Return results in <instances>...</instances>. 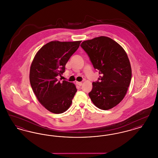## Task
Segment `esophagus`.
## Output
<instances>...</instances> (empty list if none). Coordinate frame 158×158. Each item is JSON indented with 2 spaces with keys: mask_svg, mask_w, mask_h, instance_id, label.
<instances>
[{
  "mask_svg": "<svg viewBox=\"0 0 158 158\" xmlns=\"http://www.w3.org/2000/svg\"><path fill=\"white\" fill-rule=\"evenodd\" d=\"M76 84H77V85H79V86H81L82 85V83L80 82H76Z\"/></svg>",
  "mask_w": 158,
  "mask_h": 158,
  "instance_id": "1",
  "label": "esophagus"
}]
</instances>
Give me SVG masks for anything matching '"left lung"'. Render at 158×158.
I'll list each match as a JSON object with an SVG mask.
<instances>
[{
    "label": "left lung",
    "instance_id": "left-lung-1",
    "mask_svg": "<svg viewBox=\"0 0 158 158\" xmlns=\"http://www.w3.org/2000/svg\"><path fill=\"white\" fill-rule=\"evenodd\" d=\"M81 46L101 75L97 82L92 83L90 99L101 110L111 109L125 97L131 81L127 55L117 42L104 36L84 41Z\"/></svg>",
    "mask_w": 158,
    "mask_h": 158
}]
</instances>
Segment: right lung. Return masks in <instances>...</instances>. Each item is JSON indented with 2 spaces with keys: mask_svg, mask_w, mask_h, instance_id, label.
Returning a JSON list of instances; mask_svg holds the SVG:
<instances>
[{
  "mask_svg": "<svg viewBox=\"0 0 158 158\" xmlns=\"http://www.w3.org/2000/svg\"><path fill=\"white\" fill-rule=\"evenodd\" d=\"M81 43L51 41L39 50L31 63V88L38 101L52 113L61 114L68 110L77 92L73 83L60 82L57 76L64 72L66 64Z\"/></svg>",
  "mask_w": 158,
  "mask_h": 158,
  "instance_id": "add662e5",
  "label": "right lung"
}]
</instances>
